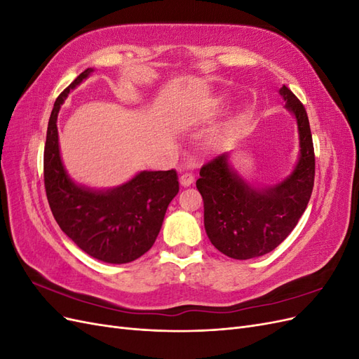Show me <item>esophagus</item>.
<instances>
[{
	"label": "esophagus",
	"mask_w": 359,
	"mask_h": 359,
	"mask_svg": "<svg viewBox=\"0 0 359 359\" xmlns=\"http://www.w3.org/2000/svg\"><path fill=\"white\" fill-rule=\"evenodd\" d=\"M193 181H194V175H193L191 172H182V173H181V177H180L181 186L189 187V186H191Z\"/></svg>",
	"instance_id": "obj_1"
}]
</instances>
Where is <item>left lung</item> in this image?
Listing matches in <instances>:
<instances>
[{"label": "left lung", "mask_w": 359, "mask_h": 359, "mask_svg": "<svg viewBox=\"0 0 359 359\" xmlns=\"http://www.w3.org/2000/svg\"><path fill=\"white\" fill-rule=\"evenodd\" d=\"M280 94L299 130L301 156L290 175L274 187L255 189L231 169L224 153L206 161L196 181L206 235L219 252L232 259L273 252L297 226L311 196L314 148L306 107L286 85Z\"/></svg>", "instance_id": "obj_1"}]
</instances>
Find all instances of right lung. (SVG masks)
Segmentation results:
<instances>
[{"mask_svg":"<svg viewBox=\"0 0 359 359\" xmlns=\"http://www.w3.org/2000/svg\"><path fill=\"white\" fill-rule=\"evenodd\" d=\"M91 72L83 70L53 104L43 156L46 196L61 231L81 250L107 264H127L153 247L180 182L175 169L144 170L121 187L99 191L76 186L67 177L60 157L57 118L70 90Z\"/></svg>","mask_w":359,"mask_h":359,"instance_id":"right-lung-1","label":"right lung"}]
</instances>
